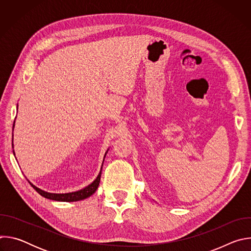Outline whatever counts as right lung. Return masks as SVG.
<instances>
[{"mask_svg":"<svg viewBox=\"0 0 251 251\" xmlns=\"http://www.w3.org/2000/svg\"><path fill=\"white\" fill-rule=\"evenodd\" d=\"M14 127H15V122H14V125H13V130H14ZM13 148H14V144H13ZM107 152H108V150L106 151L105 155H104V159H105V156L107 154ZM13 153L15 155V151L13 150ZM104 162V160H103ZM102 166H103V163H102ZM101 170H102V167H101ZM101 170L97 176V177L95 178V180L90 184L88 185L87 187L79 190V191H76V192H73V193H66V194H52V193H48V192H45L41 189H39L38 187H35L34 185H32L29 181L28 183L30 184V186L37 191L41 196H43L44 198L46 199H50V200H52V201H82V200H85L87 198H89L90 196H92L98 186H99V183H100V177H101Z\"/></svg>","mask_w":251,"mask_h":251,"instance_id":"obj_1","label":"right lung"}]
</instances>
